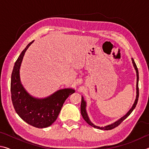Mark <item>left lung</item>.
<instances>
[{
    "mask_svg": "<svg viewBox=\"0 0 149 149\" xmlns=\"http://www.w3.org/2000/svg\"><path fill=\"white\" fill-rule=\"evenodd\" d=\"M132 63L133 64V66H134L135 70H136V73H137V85H136V89H137V95H136V99H135V100L134 102V104H133L132 108H131V109L129 110V112H128L125 116H123V117L121 118L120 119L117 120L116 122H115L114 123H113L110 125H108L107 126H104V127H99V126L95 125L90 121L89 117H88V115L87 114V112H86V102L85 101L84 97H81V114L83 118H84V119L85 120V122H86L89 125H91L92 127L97 128V129H99V130H110L114 129V128H115L116 127H117V126L119 125L120 123L123 122V120H125L126 118L129 116L131 113L133 112V110L135 109L136 105H137V104L138 99H139V87H138L139 72H138L137 67V65H136V64H135V62L134 61V60H133V58H132Z\"/></svg>",
    "mask_w": 149,
    "mask_h": 149,
    "instance_id": "left-lung-1",
    "label": "left lung"
}]
</instances>
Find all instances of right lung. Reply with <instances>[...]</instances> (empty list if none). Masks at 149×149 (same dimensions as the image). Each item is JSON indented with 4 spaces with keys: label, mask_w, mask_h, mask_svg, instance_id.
<instances>
[{
    "label": "right lung",
    "mask_w": 149,
    "mask_h": 149,
    "mask_svg": "<svg viewBox=\"0 0 149 149\" xmlns=\"http://www.w3.org/2000/svg\"><path fill=\"white\" fill-rule=\"evenodd\" d=\"M33 42L27 45L15 62L11 75V98L15 110L22 120L33 127L45 128L56 121L65 100L75 90L60 89L45 99L35 98L26 91L20 81L19 68L25 52Z\"/></svg>",
    "instance_id": "obj_1"
}]
</instances>
